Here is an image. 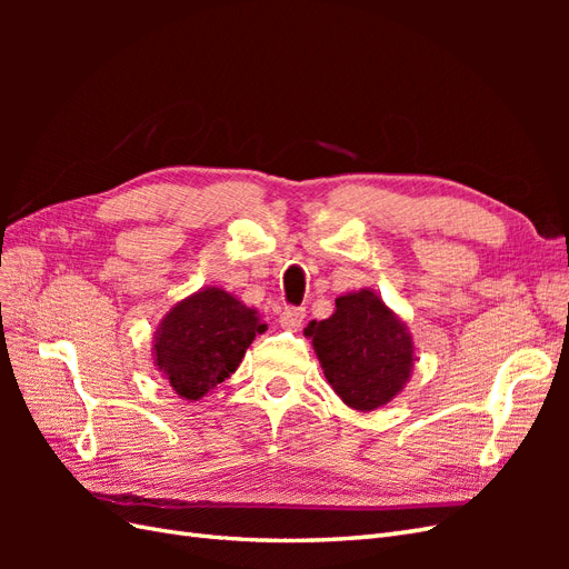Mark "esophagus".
Instances as JSON below:
<instances>
[{"instance_id":"1","label":"esophagus","mask_w":569,"mask_h":569,"mask_svg":"<svg viewBox=\"0 0 569 569\" xmlns=\"http://www.w3.org/2000/svg\"><path fill=\"white\" fill-rule=\"evenodd\" d=\"M303 318H306V311L303 308H284V311L280 313V325L284 327V330H291V332H297L299 327L303 325Z\"/></svg>"}]
</instances>
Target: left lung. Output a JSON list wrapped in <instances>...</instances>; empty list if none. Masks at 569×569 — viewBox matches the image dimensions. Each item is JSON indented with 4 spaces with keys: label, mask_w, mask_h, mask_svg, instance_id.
<instances>
[{
    "label": "left lung",
    "mask_w": 569,
    "mask_h": 569,
    "mask_svg": "<svg viewBox=\"0 0 569 569\" xmlns=\"http://www.w3.org/2000/svg\"><path fill=\"white\" fill-rule=\"evenodd\" d=\"M335 303V313L308 322L303 335L343 403L363 412L382 408L401 393L416 366L408 327L372 289L349 291Z\"/></svg>",
    "instance_id": "1"
}]
</instances>
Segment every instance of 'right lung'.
Masks as SVG:
<instances>
[{
  "instance_id": "1",
  "label": "right lung",
  "mask_w": 569,
  "mask_h": 569,
  "mask_svg": "<svg viewBox=\"0 0 569 569\" xmlns=\"http://www.w3.org/2000/svg\"><path fill=\"white\" fill-rule=\"evenodd\" d=\"M266 322L220 287H203L178 301L153 335V366L173 391L199 401L239 368Z\"/></svg>"
}]
</instances>
